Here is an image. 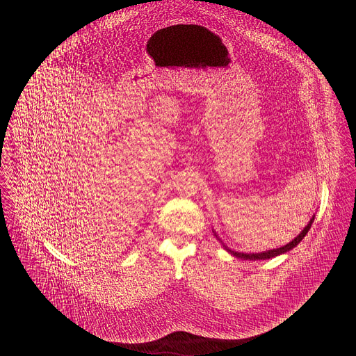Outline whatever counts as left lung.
I'll return each instance as SVG.
<instances>
[{"instance_id":"obj_1","label":"left lung","mask_w":356,"mask_h":356,"mask_svg":"<svg viewBox=\"0 0 356 356\" xmlns=\"http://www.w3.org/2000/svg\"><path fill=\"white\" fill-rule=\"evenodd\" d=\"M314 221V217L310 220V222L307 224V227L304 228L291 242H289L287 245L282 246V248H276V249H270V250H265V252H261V253H243V252H235V250H231L229 248H227L224 245V248L231 253V255L239 258V259H243V261H262V259H270V258H275L277 255H282V253H286L289 250H291L294 246H297L300 243V241L307 235L309 229L312 228V224ZM217 236V235H216Z\"/></svg>"}]
</instances>
